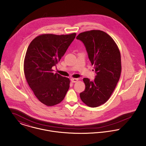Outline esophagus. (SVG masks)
I'll list each match as a JSON object with an SVG mask.
<instances>
[{
    "label": "esophagus",
    "instance_id": "obj_1",
    "mask_svg": "<svg viewBox=\"0 0 146 146\" xmlns=\"http://www.w3.org/2000/svg\"><path fill=\"white\" fill-rule=\"evenodd\" d=\"M79 79H76V78H72L71 79V81L72 83H76L77 82H78Z\"/></svg>",
    "mask_w": 146,
    "mask_h": 146
}]
</instances>
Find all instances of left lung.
Segmentation results:
<instances>
[{
  "label": "left lung",
  "instance_id": "obj_1",
  "mask_svg": "<svg viewBox=\"0 0 146 146\" xmlns=\"http://www.w3.org/2000/svg\"><path fill=\"white\" fill-rule=\"evenodd\" d=\"M76 39L83 42L96 72V78L92 82L84 78L85 89L80 97L88 106L97 107L108 100L119 80L121 71L120 52L113 39L101 30L84 31Z\"/></svg>",
  "mask_w": 146,
  "mask_h": 146
}]
</instances>
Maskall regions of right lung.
Wrapping results in <instances>:
<instances>
[{
    "label": "right lung",
    "instance_id": "add662e5",
    "mask_svg": "<svg viewBox=\"0 0 146 146\" xmlns=\"http://www.w3.org/2000/svg\"><path fill=\"white\" fill-rule=\"evenodd\" d=\"M76 34H43L29 45L23 63L26 81L38 100L47 106L60 104L70 87L68 78L53 72Z\"/></svg>",
    "mask_w": 146,
    "mask_h": 146
}]
</instances>
